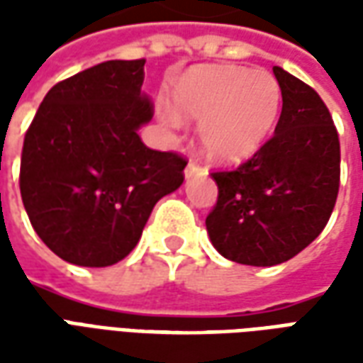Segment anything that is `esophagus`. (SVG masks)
Listing matches in <instances>:
<instances>
[{
  "label": "esophagus",
  "instance_id": "obj_1",
  "mask_svg": "<svg viewBox=\"0 0 363 363\" xmlns=\"http://www.w3.org/2000/svg\"><path fill=\"white\" fill-rule=\"evenodd\" d=\"M202 171H204V167L200 165L198 161H189V165L184 169V174H186V177H194V174L202 173Z\"/></svg>",
  "mask_w": 363,
  "mask_h": 363
}]
</instances>
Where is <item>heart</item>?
Returning <instances> with one entry per match:
<instances>
[{
  "label": "heart",
  "instance_id": "b5f03b06",
  "mask_svg": "<svg viewBox=\"0 0 363 363\" xmlns=\"http://www.w3.org/2000/svg\"><path fill=\"white\" fill-rule=\"evenodd\" d=\"M177 112L161 108V118L179 126L181 117L204 122L202 145L210 157L237 163L251 157L272 132L281 89L268 72L239 66H198L173 89Z\"/></svg>",
  "mask_w": 363,
  "mask_h": 363
}]
</instances>
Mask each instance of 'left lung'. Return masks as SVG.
Wrapping results in <instances>:
<instances>
[{
	"instance_id": "left-lung-1",
	"label": "left lung",
	"mask_w": 363,
	"mask_h": 363,
	"mask_svg": "<svg viewBox=\"0 0 363 363\" xmlns=\"http://www.w3.org/2000/svg\"><path fill=\"white\" fill-rule=\"evenodd\" d=\"M281 112L274 135L249 161L212 173L218 202L206 218L221 257L274 267L311 245L335 210L340 142L319 93L274 66Z\"/></svg>"
}]
</instances>
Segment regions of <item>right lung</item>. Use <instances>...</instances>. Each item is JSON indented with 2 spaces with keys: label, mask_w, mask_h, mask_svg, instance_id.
<instances>
[{
  "label": "right lung",
  "mask_w": 363,
  "mask_h": 363,
  "mask_svg": "<svg viewBox=\"0 0 363 363\" xmlns=\"http://www.w3.org/2000/svg\"><path fill=\"white\" fill-rule=\"evenodd\" d=\"M143 64L111 60L56 83L25 134L19 186L28 220L77 267L128 257L153 206L184 181L186 159L138 135L153 116Z\"/></svg>",
  "instance_id": "obj_1"
}]
</instances>
